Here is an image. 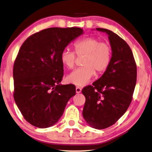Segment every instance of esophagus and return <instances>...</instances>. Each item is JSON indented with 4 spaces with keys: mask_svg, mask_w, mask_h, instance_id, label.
Returning <instances> with one entry per match:
<instances>
[{
    "mask_svg": "<svg viewBox=\"0 0 152 152\" xmlns=\"http://www.w3.org/2000/svg\"><path fill=\"white\" fill-rule=\"evenodd\" d=\"M81 91H82V89H81L80 87H77L76 88V94H80V93L81 92Z\"/></svg>",
    "mask_w": 152,
    "mask_h": 152,
    "instance_id": "esophagus-1",
    "label": "esophagus"
}]
</instances>
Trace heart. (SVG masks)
Here are the masks:
<instances>
[{"instance_id": "heart-1", "label": "heart", "mask_w": 152, "mask_h": 152, "mask_svg": "<svg viewBox=\"0 0 152 152\" xmlns=\"http://www.w3.org/2000/svg\"><path fill=\"white\" fill-rule=\"evenodd\" d=\"M78 56H85L83 65L67 76V82L78 87H83L89 83L96 74L104 72L111 61L112 49L108 43L101 42L93 37L83 38L74 44ZM61 61L67 69H72L75 65L76 54L68 49H64L61 53Z\"/></svg>"}]
</instances>
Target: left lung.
<instances>
[{"label":"left lung","instance_id":"left-lung-1","mask_svg":"<svg viewBox=\"0 0 152 152\" xmlns=\"http://www.w3.org/2000/svg\"><path fill=\"white\" fill-rule=\"evenodd\" d=\"M96 30L108 35L112 58L103 75L82 90L86 99L83 115L91 127L104 129L123 116L130 106L137 83V65L125 41L108 29Z\"/></svg>","mask_w":152,"mask_h":152}]
</instances>
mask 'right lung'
<instances>
[{
    "instance_id": "add662e5",
    "label": "right lung",
    "mask_w": 152,
    "mask_h": 152,
    "mask_svg": "<svg viewBox=\"0 0 152 152\" xmlns=\"http://www.w3.org/2000/svg\"><path fill=\"white\" fill-rule=\"evenodd\" d=\"M84 33L82 28H49L30 36L23 43L13 65V97L20 112L31 125L53 126L62 116L74 85H61V53Z\"/></svg>"
}]
</instances>
